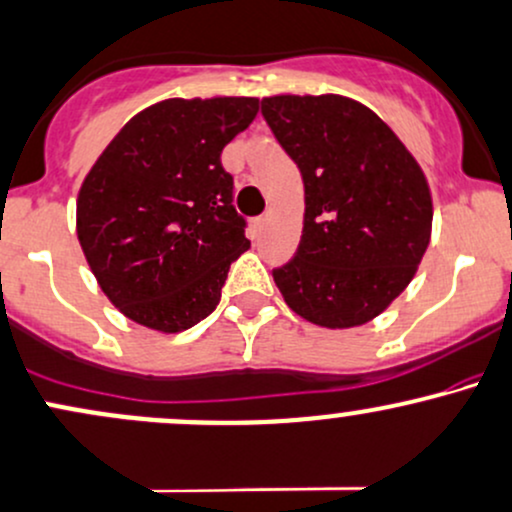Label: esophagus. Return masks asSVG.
I'll return each instance as SVG.
<instances>
[{
    "instance_id": "1",
    "label": "esophagus",
    "mask_w": 512,
    "mask_h": 512,
    "mask_svg": "<svg viewBox=\"0 0 512 512\" xmlns=\"http://www.w3.org/2000/svg\"><path fill=\"white\" fill-rule=\"evenodd\" d=\"M252 228H255L257 233H262V230L267 228V216H260V218H255V221H252Z\"/></svg>"
}]
</instances>
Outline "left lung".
I'll use <instances>...</instances> for the list:
<instances>
[{"label":"left lung","mask_w":512,"mask_h":512,"mask_svg":"<svg viewBox=\"0 0 512 512\" xmlns=\"http://www.w3.org/2000/svg\"><path fill=\"white\" fill-rule=\"evenodd\" d=\"M303 177L296 255L272 272L294 313L323 328L379 316L411 284L430 243L428 179L372 109L340 94L262 99Z\"/></svg>","instance_id":"1"}]
</instances>
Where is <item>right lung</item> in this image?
<instances>
[{
    "instance_id": "1",
    "label": "right lung",
    "mask_w": 512,
    "mask_h": 512,
    "mask_svg": "<svg viewBox=\"0 0 512 512\" xmlns=\"http://www.w3.org/2000/svg\"><path fill=\"white\" fill-rule=\"evenodd\" d=\"M257 109L255 97L157 101L84 177L77 238L126 318L182 333L218 306L230 262L250 247L221 153Z\"/></svg>"
}]
</instances>
